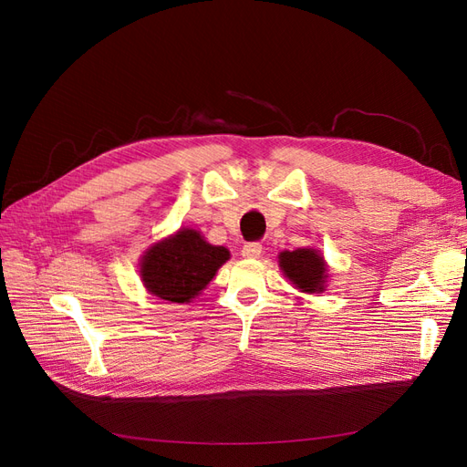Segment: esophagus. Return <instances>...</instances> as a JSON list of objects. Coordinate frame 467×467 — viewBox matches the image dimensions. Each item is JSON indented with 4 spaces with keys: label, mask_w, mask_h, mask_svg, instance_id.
<instances>
[{
    "label": "esophagus",
    "mask_w": 467,
    "mask_h": 467,
    "mask_svg": "<svg viewBox=\"0 0 467 467\" xmlns=\"http://www.w3.org/2000/svg\"><path fill=\"white\" fill-rule=\"evenodd\" d=\"M261 251H263L261 244H245L244 249H242V255L245 259H259L261 257Z\"/></svg>",
    "instance_id": "1"
}]
</instances>
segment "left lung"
Masks as SVG:
<instances>
[{
	"instance_id": "1",
	"label": "left lung",
	"mask_w": 467,
	"mask_h": 467,
	"mask_svg": "<svg viewBox=\"0 0 467 467\" xmlns=\"http://www.w3.org/2000/svg\"><path fill=\"white\" fill-rule=\"evenodd\" d=\"M278 266L290 285L302 294H323L327 290L331 268L316 247H300L278 253Z\"/></svg>"
}]
</instances>
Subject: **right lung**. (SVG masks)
Wrapping results in <instances>:
<instances>
[{"label": "right lung", "mask_w": 467, "mask_h": 467, "mask_svg": "<svg viewBox=\"0 0 467 467\" xmlns=\"http://www.w3.org/2000/svg\"><path fill=\"white\" fill-rule=\"evenodd\" d=\"M223 245L208 244L202 232L179 228L144 251L138 275L146 292L171 304H191L216 276L218 268L230 261Z\"/></svg>", "instance_id": "1"}]
</instances>
